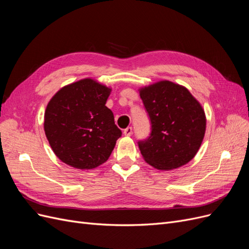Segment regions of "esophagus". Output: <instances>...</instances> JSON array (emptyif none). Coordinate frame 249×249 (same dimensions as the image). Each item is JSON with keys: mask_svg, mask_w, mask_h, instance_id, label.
I'll list each match as a JSON object with an SVG mask.
<instances>
[{"mask_svg": "<svg viewBox=\"0 0 249 249\" xmlns=\"http://www.w3.org/2000/svg\"><path fill=\"white\" fill-rule=\"evenodd\" d=\"M132 134H133L132 126H127L126 128H124V136H131Z\"/></svg>", "mask_w": 249, "mask_h": 249, "instance_id": "esophagus-1", "label": "esophagus"}]
</instances>
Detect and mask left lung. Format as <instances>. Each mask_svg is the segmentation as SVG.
Instances as JSON below:
<instances>
[{
    "label": "left lung",
    "instance_id": "1",
    "mask_svg": "<svg viewBox=\"0 0 249 249\" xmlns=\"http://www.w3.org/2000/svg\"><path fill=\"white\" fill-rule=\"evenodd\" d=\"M151 122L148 139L138 143L144 160L158 170L186 165L199 151L206 131V115L183 85L160 80L139 89Z\"/></svg>",
    "mask_w": 249,
    "mask_h": 249
}]
</instances>
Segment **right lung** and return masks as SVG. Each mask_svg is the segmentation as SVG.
I'll return each instance as SVG.
<instances>
[{
    "mask_svg": "<svg viewBox=\"0 0 249 249\" xmlns=\"http://www.w3.org/2000/svg\"><path fill=\"white\" fill-rule=\"evenodd\" d=\"M111 88L92 78L65 85L50 99L44 132L51 149L66 165L90 170L109 159L122 131L105 104Z\"/></svg>",
    "mask_w": 249,
    "mask_h": 249,
    "instance_id": "obj_1",
    "label": "right lung"
}]
</instances>
